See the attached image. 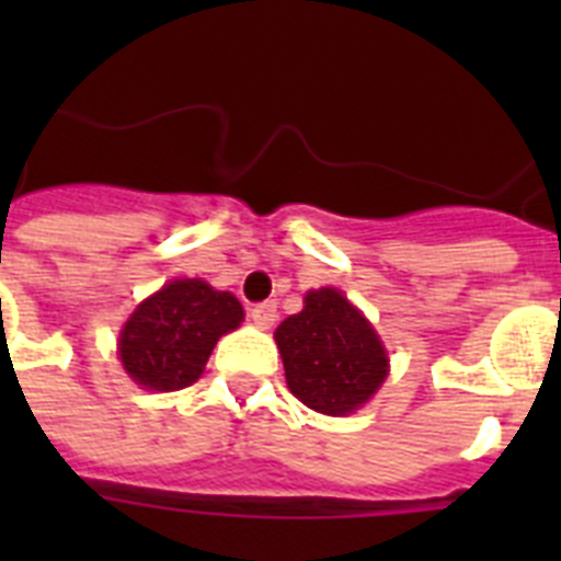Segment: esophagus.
Instances as JSON below:
<instances>
[{"label":"esophagus","instance_id":"1","mask_svg":"<svg viewBox=\"0 0 561 561\" xmlns=\"http://www.w3.org/2000/svg\"><path fill=\"white\" fill-rule=\"evenodd\" d=\"M250 317L252 323L257 325V329H272L277 320V304L275 300H264V304H257L250 309Z\"/></svg>","mask_w":561,"mask_h":561}]
</instances>
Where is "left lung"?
<instances>
[{
    "mask_svg": "<svg viewBox=\"0 0 561 561\" xmlns=\"http://www.w3.org/2000/svg\"><path fill=\"white\" fill-rule=\"evenodd\" d=\"M275 342L289 390L317 413H354L388 376L379 336L336 289L309 291L304 311L277 325Z\"/></svg>",
    "mask_w": 561,
    "mask_h": 561,
    "instance_id": "1",
    "label": "left lung"
}]
</instances>
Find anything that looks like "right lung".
<instances>
[{
	"mask_svg": "<svg viewBox=\"0 0 561 561\" xmlns=\"http://www.w3.org/2000/svg\"><path fill=\"white\" fill-rule=\"evenodd\" d=\"M244 309L205 280H171L137 306L121 331L126 374L148 390H182L199 379L213 345L238 329Z\"/></svg>",
	"mask_w": 561,
	"mask_h": 561,
	"instance_id": "1",
	"label": "right lung"
}]
</instances>
